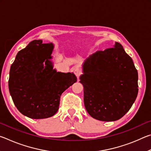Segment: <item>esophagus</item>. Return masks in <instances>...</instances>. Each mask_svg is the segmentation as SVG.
Returning a JSON list of instances; mask_svg holds the SVG:
<instances>
[{
  "label": "esophagus",
  "mask_w": 151,
  "mask_h": 151,
  "mask_svg": "<svg viewBox=\"0 0 151 151\" xmlns=\"http://www.w3.org/2000/svg\"><path fill=\"white\" fill-rule=\"evenodd\" d=\"M74 73L75 74V75L78 78L82 75V70L80 68H76L75 70H74Z\"/></svg>",
  "instance_id": "obj_1"
}]
</instances>
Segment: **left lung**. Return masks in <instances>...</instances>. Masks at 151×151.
Here are the masks:
<instances>
[{"label":"left lung","instance_id":"8db88e82","mask_svg":"<svg viewBox=\"0 0 151 151\" xmlns=\"http://www.w3.org/2000/svg\"><path fill=\"white\" fill-rule=\"evenodd\" d=\"M83 75L84 103L94 119L114 121L122 118L137 99L138 72L122 46L98 50L86 60Z\"/></svg>","mask_w":151,"mask_h":151}]
</instances>
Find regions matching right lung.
Masks as SVG:
<instances>
[{
	"label": "right lung",
	"instance_id": "1",
	"mask_svg": "<svg viewBox=\"0 0 151 151\" xmlns=\"http://www.w3.org/2000/svg\"><path fill=\"white\" fill-rule=\"evenodd\" d=\"M52 49V43L32 40L17 53L11 66L10 94L17 109L30 119L54 115L59 107L61 94L76 82L73 73L53 69L50 61Z\"/></svg>",
	"mask_w": 151,
	"mask_h": 151
}]
</instances>
